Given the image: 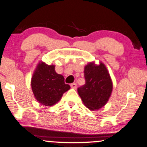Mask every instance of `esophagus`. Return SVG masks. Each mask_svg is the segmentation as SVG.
<instances>
[{
	"label": "esophagus",
	"instance_id": "esophagus-1",
	"mask_svg": "<svg viewBox=\"0 0 147 147\" xmlns=\"http://www.w3.org/2000/svg\"><path fill=\"white\" fill-rule=\"evenodd\" d=\"M70 87L73 89H76L77 88V84L76 83H72L70 84Z\"/></svg>",
	"mask_w": 147,
	"mask_h": 147
}]
</instances>
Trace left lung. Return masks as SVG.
<instances>
[{
  "label": "left lung",
  "mask_w": 147,
  "mask_h": 147,
  "mask_svg": "<svg viewBox=\"0 0 147 147\" xmlns=\"http://www.w3.org/2000/svg\"><path fill=\"white\" fill-rule=\"evenodd\" d=\"M86 84L77 88L84 105L90 110H98L107 103L113 90L110 75L104 63H90L84 68Z\"/></svg>",
  "instance_id": "obj_1"
}]
</instances>
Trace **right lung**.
I'll return each instance as SVG.
<instances>
[{
    "mask_svg": "<svg viewBox=\"0 0 147 147\" xmlns=\"http://www.w3.org/2000/svg\"><path fill=\"white\" fill-rule=\"evenodd\" d=\"M35 98L44 106H52L58 102L64 92L70 88L65 84L64 77L55 72V65L41 62L37 65L31 81Z\"/></svg>",
    "mask_w": 147,
    "mask_h": 147,
    "instance_id": "1",
    "label": "right lung"
}]
</instances>
